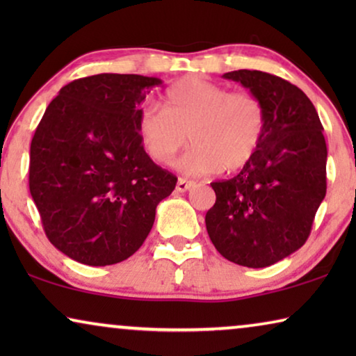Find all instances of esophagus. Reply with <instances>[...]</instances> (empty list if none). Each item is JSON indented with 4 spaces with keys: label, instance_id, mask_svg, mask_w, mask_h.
Masks as SVG:
<instances>
[{
    "label": "esophagus",
    "instance_id": "34e87169",
    "mask_svg": "<svg viewBox=\"0 0 356 356\" xmlns=\"http://www.w3.org/2000/svg\"><path fill=\"white\" fill-rule=\"evenodd\" d=\"M196 186V183L191 181V179H186V178H178V183H177V191L179 193H186L189 189Z\"/></svg>",
    "mask_w": 356,
    "mask_h": 356
}]
</instances>
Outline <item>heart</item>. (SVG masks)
<instances>
[{
  "label": "heart",
  "mask_w": 356,
  "mask_h": 356,
  "mask_svg": "<svg viewBox=\"0 0 356 356\" xmlns=\"http://www.w3.org/2000/svg\"><path fill=\"white\" fill-rule=\"evenodd\" d=\"M162 110L145 108L139 116V138L145 154L160 165L178 162L189 175L236 172L250 163L266 131V110L251 92H230L213 82L188 77L163 95Z\"/></svg>",
  "instance_id": "1"
}]
</instances>
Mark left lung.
Instances as JSON below:
<instances>
[{
  "label": "left lung",
  "instance_id": "1",
  "mask_svg": "<svg viewBox=\"0 0 356 356\" xmlns=\"http://www.w3.org/2000/svg\"><path fill=\"white\" fill-rule=\"evenodd\" d=\"M262 102L266 131L236 177L213 181L206 227L216 250L235 264L267 267L308 240L325 196L327 147L314 105L298 87L262 71L223 74Z\"/></svg>",
  "mask_w": 356,
  "mask_h": 356
}]
</instances>
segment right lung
<instances>
[{
    "label": "right lung",
    "instance_id": "obj_1",
    "mask_svg": "<svg viewBox=\"0 0 356 356\" xmlns=\"http://www.w3.org/2000/svg\"><path fill=\"white\" fill-rule=\"evenodd\" d=\"M159 77L95 74L63 87L31 144L29 188L56 250L87 266L143 246L177 177L145 154L140 104Z\"/></svg>",
    "mask_w": 356,
    "mask_h": 356
}]
</instances>
